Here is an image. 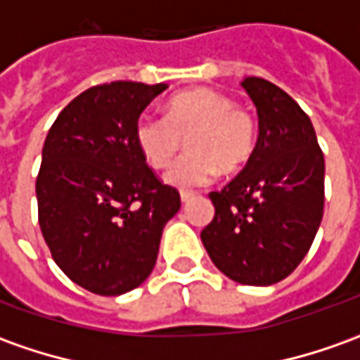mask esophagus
Masks as SVG:
<instances>
[{
  "label": "esophagus",
  "instance_id": "1",
  "mask_svg": "<svg viewBox=\"0 0 360 360\" xmlns=\"http://www.w3.org/2000/svg\"><path fill=\"white\" fill-rule=\"evenodd\" d=\"M195 198V193H191V191H181V202L187 204L188 200H193Z\"/></svg>",
  "mask_w": 360,
  "mask_h": 360
}]
</instances>
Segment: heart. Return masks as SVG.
Wrapping results in <instances>:
<instances>
[{
	"mask_svg": "<svg viewBox=\"0 0 360 360\" xmlns=\"http://www.w3.org/2000/svg\"><path fill=\"white\" fill-rule=\"evenodd\" d=\"M188 136V154L173 162L164 175L165 183L175 188L202 187L219 169H241L257 146L255 119L216 90L177 94L167 105V117L142 113L134 123V142L152 167L169 164Z\"/></svg>",
	"mask_w": 360,
	"mask_h": 360,
	"instance_id": "1",
	"label": "heart"
}]
</instances>
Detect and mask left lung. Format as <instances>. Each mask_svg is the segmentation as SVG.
Listing matches in <instances>:
<instances>
[{"instance_id": "left-lung-1", "label": "left lung", "mask_w": 360, "mask_h": 360, "mask_svg": "<svg viewBox=\"0 0 360 360\" xmlns=\"http://www.w3.org/2000/svg\"><path fill=\"white\" fill-rule=\"evenodd\" d=\"M258 139L243 172L210 193L200 239L221 274L243 285L285 279L307 257L324 214V154L309 115L271 82L247 77Z\"/></svg>"}]
</instances>
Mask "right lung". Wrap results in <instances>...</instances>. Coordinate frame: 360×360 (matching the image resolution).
<instances>
[{"instance_id":"1","label":"right lung","mask_w":360,"mask_h":360,"mask_svg":"<svg viewBox=\"0 0 360 360\" xmlns=\"http://www.w3.org/2000/svg\"><path fill=\"white\" fill-rule=\"evenodd\" d=\"M167 84L117 81L84 90L53 121L36 179L38 221L56 264L77 285L115 297L156 266L179 193L160 183L134 123Z\"/></svg>"}]
</instances>
